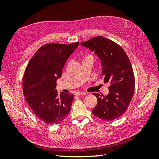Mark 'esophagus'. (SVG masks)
<instances>
[{
    "mask_svg": "<svg viewBox=\"0 0 159 159\" xmlns=\"http://www.w3.org/2000/svg\"><path fill=\"white\" fill-rule=\"evenodd\" d=\"M75 94L77 95H86V93L85 92H77Z\"/></svg>",
    "mask_w": 159,
    "mask_h": 159,
    "instance_id": "1",
    "label": "esophagus"
}]
</instances>
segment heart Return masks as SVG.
<instances>
[{
  "label": "heart",
  "instance_id": "heart-1",
  "mask_svg": "<svg viewBox=\"0 0 159 159\" xmlns=\"http://www.w3.org/2000/svg\"><path fill=\"white\" fill-rule=\"evenodd\" d=\"M85 58H93V56L91 55H87L85 57Z\"/></svg>",
  "mask_w": 159,
  "mask_h": 159
}]
</instances>
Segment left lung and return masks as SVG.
Segmentation results:
<instances>
[{
	"label": "left lung",
	"instance_id": "left-lung-1",
	"mask_svg": "<svg viewBox=\"0 0 159 159\" xmlns=\"http://www.w3.org/2000/svg\"><path fill=\"white\" fill-rule=\"evenodd\" d=\"M94 52L101 61L104 83L110 84L109 94L100 95L92 111L103 121H112L126 111L134 90V76L127 54L117 43L103 36H96L81 43Z\"/></svg>",
	"mask_w": 159,
	"mask_h": 159
}]
</instances>
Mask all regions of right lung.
<instances>
[{
	"mask_svg": "<svg viewBox=\"0 0 159 159\" xmlns=\"http://www.w3.org/2000/svg\"><path fill=\"white\" fill-rule=\"evenodd\" d=\"M79 44H46L36 51L26 66L24 95L34 113L46 124H58L70 111L74 95H59L55 88L67 60Z\"/></svg>",
	"mask_w": 159,
	"mask_h": 159,
	"instance_id": "right-lung-1",
	"label": "right lung"
}]
</instances>
